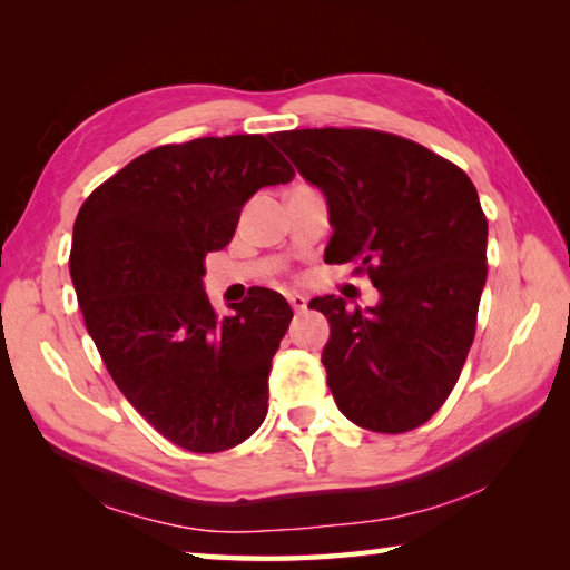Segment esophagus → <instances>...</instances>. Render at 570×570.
Returning a JSON list of instances; mask_svg holds the SVG:
<instances>
[{
  "instance_id": "1",
  "label": "esophagus",
  "mask_w": 570,
  "mask_h": 570,
  "mask_svg": "<svg viewBox=\"0 0 570 570\" xmlns=\"http://www.w3.org/2000/svg\"><path fill=\"white\" fill-rule=\"evenodd\" d=\"M286 298H288V304H292V308H294V311H304V308H306V304H308L304 294H288Z\"/></svg>"
}]
</instances>
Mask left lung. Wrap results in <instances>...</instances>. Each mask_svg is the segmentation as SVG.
<instances>
[{"label":"left lung","instance_id":"1","mask_svg":"<svg viewBox=\"0 0 570 570\" xmlns=\"http://www.w3.org/2000/svg\"><path fill=\"white\" fill-rule=\"evenodd\" d=\"M328 200V264L355 262L382 294L367 311L313 298L331 323L321 362L337 409L362 429L404 433L443 406L463 372L488 278V217L463 168L367 127L276 131Z\"/></svg>","mask_w":570,"mask_h":570}]
</instances>
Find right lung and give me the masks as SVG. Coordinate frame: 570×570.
<instances>
[{"label":"right lung","mask_w":570,"mask_h":570,"mask_svg":"<svg viewBox=\"0 0 570 570\" xmlns=\"http://www.w3.org/2000/svg\"><path fill=\"white\" fill-rule=\"evenodd\" d=\"M294 176L262 135L164 144L95 188L72 225L85 328L127 402L186 451H227L266 416L294 311L257 288L220 318L203 264L233 239L254 193Z\"/></svg>","instance_id":"obj_1"}]
</instances>
